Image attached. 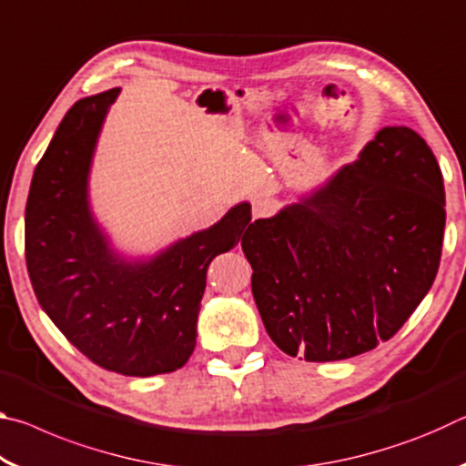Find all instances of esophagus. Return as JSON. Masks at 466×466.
Wrapping results in <instances>:
<instances>
[{"instance_id":"esophagus-1","label":"esophagus","mask_w":466,"mask_h":466,"mask_svg":"<svg viewBox=\"0 0 466 466\" xmlns=\"http://www.w3.org/2000/svg\"><path fill=\"white\" fill-rule=\"evenodd\" d=\"M278 209V201L269 199V197H258V199L252 201V219L269 218Z\"/></svg>"}]
</instances>
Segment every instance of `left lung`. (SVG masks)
Returning a JSON list of instances; mask_svg holds the SVG:
<instances>
[{
    "label": "left lung",
    "mask_w": 466,
    "mask_h": 466,
    "mask_svg": "<svg viewBox=\"0 0 466 466\" xmlns=\"http://www.w3.org/2000/svg\"><path fill=\"white\" fill-rule=\"evenodd\" d=\"M444 199L425 139L384 127L327 187L255 219L242 250L273 343L337 361L389 341L436 279Z\"/></svg>",
    "instance_id": "1"
}]
</instances>
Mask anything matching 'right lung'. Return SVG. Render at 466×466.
<instances>
[{"mask_svg": "<svg viewBox=\"0 0 466 466\" xmlns=\"http://www.w3.org/2000/svg\"><path fill=\"white\" fill-rule=\"evenodd\" d=\"M116 96L119 88L77 100L36 164L26 201V267L38 304L86 358L108 372L156 376L191 358L208 267L244 240L250 205H236L149 261L115 255L92 218L88 172Z\"/></svg>", "mask_w": 466, "mask_h": 466, "instance_id": "1", "label": "right lung"}]
</instances>
